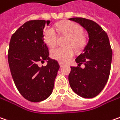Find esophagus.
<instances>
[{
  "mask_svg": "<svg viewBox=\"0 0 120 120\" xmlns=\"http://www.w3.org/2000/svg\"><path fill=\"white\" fill-rule=\"evenodd\" d=\"M59 65H60V67L61 68V67H63V65L62 64V63H59Z\"/></svg>",
  "mask_w": 120,
  "mask_h": 120,
  "instance_id": "34e87169",
  "label": "esophagus"
}]
</instances>
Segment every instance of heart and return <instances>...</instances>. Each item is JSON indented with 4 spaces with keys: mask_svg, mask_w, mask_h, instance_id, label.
<instances>
[{
    "mask_svg": "<svg viewBox=\"0 0 120 120\" xmlns=\"http://www.w3.org/2000/svg\"><path fill=\"white\" fill-rule=\"evenodd\" d=\"M59 33L62 36H68L66 43L67 46H73L75 49H80L86 42V39L82 35L83 29L80 26L72 21H63L56 25ZM43 39L49 47H54L57 45L58 35L53 28L46 27L44 31ZM74 55L72 48L57 47L51 52V57L60 63H65Z\"/></svg>",
    "mask_w": 120,
    "mask_h": 120,
    "instance_id": "b5f03b06",
    "label": "heart"
}]
</instances>
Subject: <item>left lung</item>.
Segmentation results:
<instances>
[{"label":"left lung","mask_w":120,"mask_h":120,"mask_svg":"<svg viewBox=\"0 0 120 120\" xmlns=\"http://www.w3.org/2000/svg\"><path fill=\"white\" fill-rule=\"evenodd\" d=\"M78 23L88 34L83 52L75 59L77 67H71L69 85L73 91L84 98H93L102 91L109 77L112 50L107 33L96 22L82 18L69 19ZM84 64V69L80 68Z\"/></svg>","instance_id":"obj_1"}]
</instances>
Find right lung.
I'll return each instance as SVG.
<instances>
[{"instance_id":"right-lung-1","label":"right lung","mask_w":120,"mask_h":120,"mask_svg":"<svg viewBox=\"0 0 120 120\" xmlns=\"http://www.w3.org/2000/svg\"><path fill=\"white\" fill-rule=\"evenodd\" d=\"M50 21L30 20L18 28L11 38L8 51L9 68L15 86L21 95L31 102L47 99L52 92L59 69L56 60L49 57L43 39L45 25ZM48 60L46 66L39 61Z\"/></svg>"}]
</instances>
